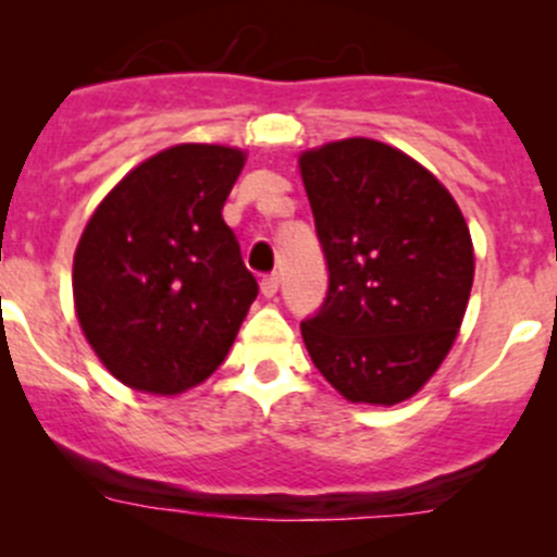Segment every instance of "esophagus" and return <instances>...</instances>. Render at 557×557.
I'll use <instances>...</instances> for the list:
<instances>
[{
	"instance_id": "1",
	"label": "esophagus",
	"mask_w": 557,
	"mask_h": 557,
	"mask_svg": "<svg viewBox=\"0 0 557 557\" xmlns=\"http://www.w3.org/2000/svg\"><path fill=\"white\" fill-rule=\"evenodd\" d=\"M277 288H280V277H277V274H267V277L261 280V294L267 296V299H272V296L277 294Z\"/></svg>"
}]
</instances>
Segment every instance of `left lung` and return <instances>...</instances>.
Returning <instances> with one entry per match:
<instances>
[{"instance_id": "8db88e82", "label": "left lung", "mask_w": 557, "mask_h": 557, "mask_svg": "<svg viewBox=\"0 0 557 557\" xmlns=\"http://www.w3.org/2000/svg\"><path fill=\"white\" fill-rule=\"evenodd\" d=\"M329 296L301 323L318 372L352 404L412 398L458 339L474 245L450 190L393 145L347 137L299 156Z\"/></svg>"}]
</instances>
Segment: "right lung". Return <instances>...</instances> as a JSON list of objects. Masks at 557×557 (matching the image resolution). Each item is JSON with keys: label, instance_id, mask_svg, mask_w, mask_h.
Wrapping results in <instances>:
<instances>
[{"label": "right lung", "instance_id": "1", "mask_svg": "<svg viewBox=\"0 0 557 557\" xmlns=\"http://www.w3.org/2000/svg\"><path fill=\"white\" fill-rule=\"evenodd\" d=\"M245 161L232 145H172L117 180L83 228L72 261L77 323L132 391H190L237 339L258 285L223 205Z\"/></svg>", "mask_w": 557, "mask_h": 557}]
</instances>
